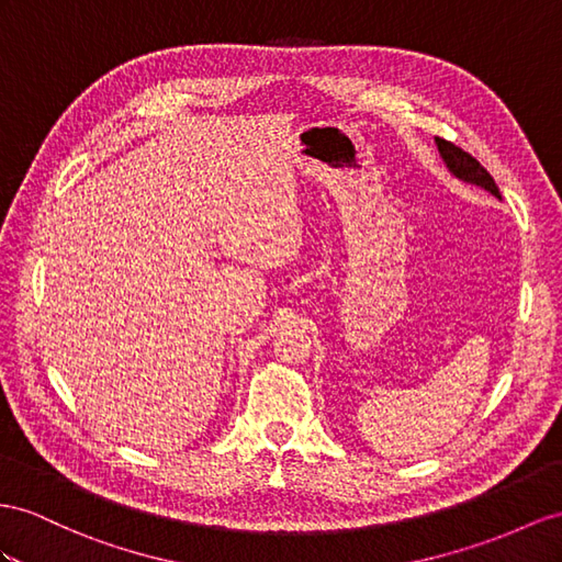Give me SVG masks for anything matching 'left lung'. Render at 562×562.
Wrapping results in <instances>:
<instances>
[{
  "instance_id": "1",
  "label": "left lung",
  "mask_w": 562,
  "mask_h": 562,
  "mask_svg": "<svg viewBox=\"0 0 562 562\" xmlns=\"http://www.w3.org/2000/svg\"><path fill=\"white\" fill-rule=\"evenodd\" d=\"M435 142H437V149L443 158L446 168L451 170V176H456L458 180H463V182L477 184V187H482V190H486L488 194H494L496 199H501V192H498L494 178L488 176L486 168L477 161V158L470 156L468 151H463L460 147H456L453 142H446L441 137H437Z\"/></svg>"
}]
</instances>
